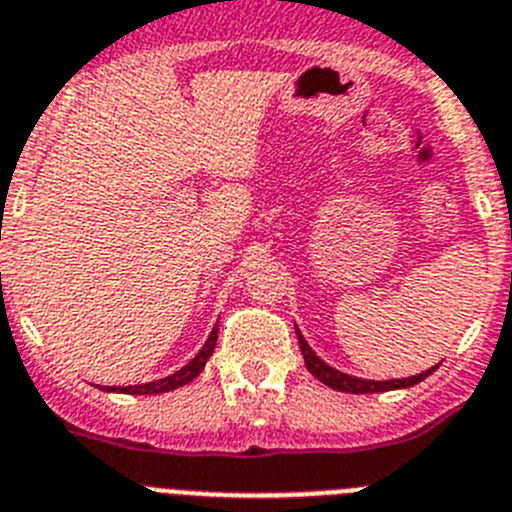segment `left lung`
Masks as SVG:
<instances>
[{
    "mask_svg": "<svg viewBox=\"0 0 512 512\" xmlns=\"http://www.w3.org/2000/svg\"><path fill=\"white\" fill-rule=\"evenodd\" d=\"M296 334H298V347H301V352H303V362H306V370L311 372L316 380L324 382L326 388L342 390V393L362 395V393H385V390L413 388V385H418L421 380H426V377L431 375V372H436V367H439V365H434V367H428V370L418 372V375L400 377V380H365V377L347 375V372L326 365L324 359H321L319 354L308 347V342L303 339V334H301V329H298V326H296Z\"/></svg>",
    "mask_w": 512,
    "mask_h": 512,
    "instance_id": "obj_1",
    "label": "left lung"
}]
</instances>
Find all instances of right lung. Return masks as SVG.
I'll list each match as a JSON object with an SVG mask.
<instances>
[{"label": "right lung", "mask_w": 512, "mask_h": 512, "mask_svg": "<svg viewBox=\"0 0 512 512\" xmlns=\"http://www.w3.org/2000/svg\"><path fill=\"white\" fill-rule=\"evenodd\" d=\"M216 336H219V326H214L209 334V339H206L204 347L199 349V354L188 362V365H183L181 370L173 372V375L168 377H160V380H153V382H145V385H127V388H109V385H101V390L104 393H127V395H158V393H168V390H176V388H183V385H188L191 380H196V377L204 372L206 362H209V357L214 354V347H216Z\"/></svg>", "instance_id": "1"}]
</instances>
